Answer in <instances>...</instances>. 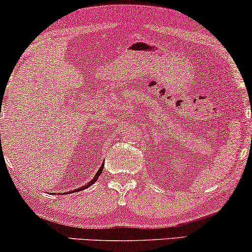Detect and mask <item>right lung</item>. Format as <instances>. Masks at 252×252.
<instances>
[{"label":"right lung","mask_w":252,"mask_h":252,"mask_svg":"<svg viewBox=\"0 0 252 252\" xmlns=\"http://www.w3.org/2000/svg\"><path fill=\"white\" fill-rule=\"evenodd\" d=\"M103 167H104V163H102V165H101V167L98 168V171L96 172V174H95V177L92 179L91 181L88 182L87 185L86 186H82V187H80L79 189H75V190H73V191H68V192H63V194H72V192H75V191H80V190H84V189H86V188H88V187H91V186L93 185V184H95L96 181H97V179H98V177L99 175H101V173H102V171H103ZM61 195V194H60Z\"/></svg>","instance_id":"right-lung-1"}]
</instances>
